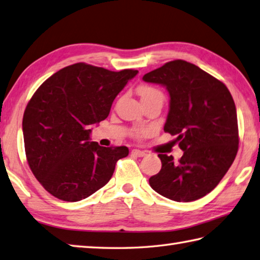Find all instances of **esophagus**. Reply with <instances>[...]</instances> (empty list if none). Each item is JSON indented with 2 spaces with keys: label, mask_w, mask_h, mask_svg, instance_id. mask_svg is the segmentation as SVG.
Segmentation results:
<instances>
[{
  "label": "esophagus",
  "mask_w": 260,
  "mask_h": 260,
  "mask_svg": "<svg viewBox=\"0 0 260 260\" xmlns=\"http://www.w3.org/2000/svg\"><path fill=\"white\" fill-rule=\"evenodd\" d=\"M132 153L135 154L136 157H144V155H146V152H144V151L138 150V149H134V150H132Z\"/></svg>",
  "instance_id": "obj_1"
}]
</instances>
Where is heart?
I'll return each mask as SVG.
<instances>
[{
	"mask_svg": "<svg viewBox=\"0 0 260 260\" xmlns=\"http://www.w3.org/2000/svg\"><path fill=\"white\" fill-rule=\"evenodd\" d=\"M138 93L141 98V101H148L151 100V99L154 98H160L162 99V93L159 91L158 88H155L153 86H149V85H141V86L138 88ZM148 129L145 128H138L135 129L134 135L136 138H144V136L148 134Z\"/></svg>",
	"mask_w": 260,
	"mask_h": 260,
	"instance_id": "heart-1",
	"label": "heart"
}]
</instances>
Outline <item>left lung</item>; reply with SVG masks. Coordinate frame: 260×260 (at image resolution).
Instances as JSON below:
<instances>
[{"instance_id":"8db88e82","label":"left lung","mask_w":260,"mask_h":260,"mask_svg":"<svg viewBox=\"0 0 260 260\" xmlns=\"http://www.w3.org/2000/svg\"><path fill=\"white\" fill-rule=\"evenodd\" d=\"M166 86L171 96L164 131L176 135L184 153L158 154L161 169L149 179L155 192L177 202L200 199L218 185L239 149L237 108L223 82L184 60L165 63L143 76Z\"/></svg>"}]
</instances>
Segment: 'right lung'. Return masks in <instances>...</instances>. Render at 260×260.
Here are the masks:
<instances>
[{
    "instance_id": "obj_1",
    "label": "right lung",
    "mask_w": 260,
    "mask_h": 260,
    "mask_svg": "<svg viewBox=\"0 0 260 260\" xmlns=\"http://www.w3.org/2000/svg\"><path fill=\"white\" fill-rule=\"evenodd\" d=\"M139 72H111L78 62L60 69L36 89L23 112L27 162L37 181L60 200L75 202L105 186L127 146L89 142V126L105 120L111 105Z\"/></svg>"
}]
</instances>
